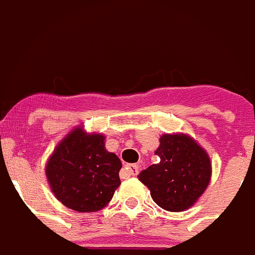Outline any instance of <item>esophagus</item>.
Instances as JSON below:
<instances>
[{"instance_id":"1","label":"esophagus","mask_w":255,"mask_h":255,"mask_svg":"<svg viewBox=\"0 0 255 255\" xmlns=\"http://www.w3.org/2000/svg\"><path fill=\"white\" fill-rule=\"evenodd\" d=\"M125 171L129 175H132V176H136L139 172V167L138 164H126L125 166Z\"/></svg>"}]
</instances>
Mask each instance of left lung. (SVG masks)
<instances>
[{
    "label": "left lung",
    "mask_w": 255,
    "mask_h": 255,
    "mask_svg": "<svg viewBox=\"0 0 255 255\" xmlns=\"http://www.w3.org/2000/svg\"><path fill=\"white\" fill-rule=\"evenodd\" d=\"M155 154L161 161L138 175L161 208L182 212L197 203L212 176L208 153L190 135L163 134Z\"/></svg>",
    "instance_id": "obj_1"
}]
</instances>
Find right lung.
Returning <instances> with one entry per match:
<instances>
[{"instance_id": "add662e5", "label": "right lung", "mask_w": 255, "mask_h": 255, "mask_svg": "<svg viewBox=\"0 0 255 255\" xmlns=\"http://www.w3.org/2000/svg\"><path fill=\"white\" fill-rule=\"evenodd\" d=\"M106 136L78 126L56 145L46 164L52 193L67 208L97 212L107 207L119 186L123 164L105 147Z\"/></svg>"}]
</instances>
